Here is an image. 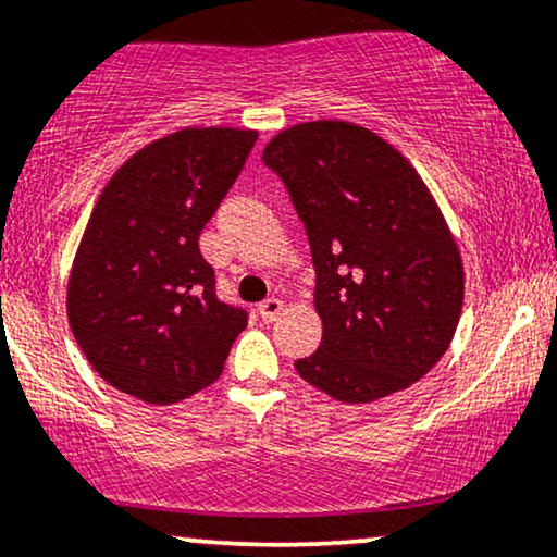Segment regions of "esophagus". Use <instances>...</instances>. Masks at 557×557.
Segmentation results:
<instances>
[{"instance_id":"obj_1","label":"esophagus","mask_w":557,"mask_h":557,"mask_svg":"<svg viewBox=\"0 0 557 557\" xmlns=\"http://www.w3.org/2000/svg\"><path fill=\"white\" fill-rule=\"evenodd\" d=\"M285 311V302L280 298H267L257 306V313L262 315V321H277V315Z\"/></svg>"}]
</instances>
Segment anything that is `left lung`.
<instances>
[{
  "label": "left lung",
  "instance_id": "left-lung-1",
  "mask_svg": "<svg viewBox=\"0 0 557 557\" xmlns=\"http://www.w3.org/2000/svg\"><path fill=\"white\" fill-rule=\"evenodd\" d=\"M290 195L315 270L321 347L295 362L344 404L404 391L445 355L460 321V251L429 189L383 138L302 123L262 153Z\"/></svg>",
  "mask_w": 557,
  "mask_h": 557
}]
</instances>
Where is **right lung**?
Instances as JSON below:
<instances>
[{"mask_svg": "<svg viewBox=\"0 0 557 557\" xmlns=\"http://www.w3.org/2000/svg\"><path fill=\"white\" fill-rule=\"evenodd\" d=\"M255 144V131H177L102 189L69 280V323L112 388L164 406L221 375L249 313L218 298L197 238Z\"/></svg>", "mask_w": 557, "mask_h": 557, "instance_id": "obj_1", "label": "right lung"}]
</instances>
